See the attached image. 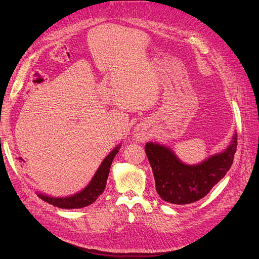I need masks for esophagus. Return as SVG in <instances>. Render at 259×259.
I'll list each match as a JSON object with an SVG mask.
<instances>
[{
	"mask_svg": "<svg viewBox=\"0 0 259 259\" xmlns=\"http://www.w3.org/2000/svg\"><path fill=\"white\" fill-rule=\"evenodd\" d=\"M135 138L138 140H145L147 139V133L143 127H137L135 130Z\"/></svg>",
	"mask_w": 259,
	"mask_h": 259,
	"instance_id": "1",
	"label": "esophagus"
}]
</instances>
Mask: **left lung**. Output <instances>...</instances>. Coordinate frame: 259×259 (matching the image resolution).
I'll use <instances>...</instances> for the list:
<instances>
[{
	"mask_svg": "<svg viewBox=\"0 0 259 259\" xmlns=\"http://www.w3.org/2000/svg\"><path fill=\"white\" fill-rule=\"evenodd\" d=\"M237 146L236 134L224 152L199 165H187L168 148L148 143L145 151L152 167L156 192L162 200L173 204H189L204 198L231 167Z\"/></svg>",
	"mask_w": 259,
	"mask_h": 259,
	"instance_id": "left-lung-1",
	"label": "left lung"
}]
</instances>
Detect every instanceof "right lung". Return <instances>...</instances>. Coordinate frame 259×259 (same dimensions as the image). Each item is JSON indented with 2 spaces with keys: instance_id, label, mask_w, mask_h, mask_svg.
Segmentation results:
<instances>
[{
  "instance_id": "add662e5",
  "label": "right lung",
  "mask_w": 259,
  "mask_h": 259,
  "mask_svg": "<svg viewBox=\"0 0 259 259\" xmlns=\"http://www.w3.org/2000/svg\"><path fill=\"white\" fill-rule=\"evenodd\" d=\"M117 150H119V147H116L114 150L106 156V159L97 169L95 176L93 177L92 182L81 192L67 198H52L41 193L38 194V197L50 204L60 208H81L91 205L105 190L109 170H110L111 163L117 153Z\"/></svg>"
}]
</instances>
